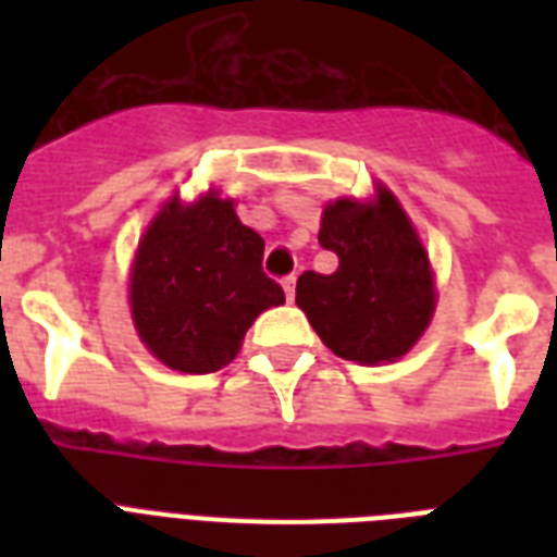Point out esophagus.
<instances>
[{
    "mask_svg": "<svg viewBox=\"0 0 557 557\" xmlns=\"http://www.w3.org/2000/svg\"><path fill=\"white\" fill-rule=\"evenodd\" d=\"M295 286H297V277H295V274H292V277L283 280V292H286L288 300H295Z\"/></svg>",
    "mask_w": 557,
    "mask_h": 557,
    "instance_id": "1",
    "label": "esophagus"
}]
</instances>
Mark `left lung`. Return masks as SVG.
<instances>
[{
  "instance_id": "8db88e82",
  "label": "left lung",
  "mask_w": 557,
  "mask_h": 557,
  "mask_svg": "<svg viewBox=\"0 0 557 557\" xmlns=\"http://www.w3.org/2000/svg\"><path fill=\"white\" fill-rule=\"evenodd\" d=\"M318 243L338 269L304 271L295 300L323 344L356 364L405 356L431 323L433 277L398 201L381 190L375 205H326Z\"/></svg>"
}]
</instances>
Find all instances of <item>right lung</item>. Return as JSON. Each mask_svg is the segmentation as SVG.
<instances>
[{
    "mask_svg": "<svg viewBox=\"0 0 557 557\" xmlns=\"http://www.w3.org/2000/svg\"><path fill=\"white\" fill-rule=\"evenodd\" d=\"M262 248L227 199L208 193L190 208L170 201L133 269V318L152 356L182 372L231 364L253 318L286 300L262 271Z\"/></svg>",
    "mask_w": 557,
    "mask_h": 557,
    "instance_id": "1",
    "label": "right lung"
}]
</instances>
